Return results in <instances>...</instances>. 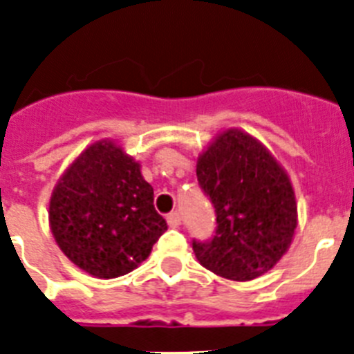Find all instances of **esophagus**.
I'll return each instance as SVG.
<instances>
[{
    "instance_id": "esophagus-1",
    "label": "esophagus",
    "mask_w": 354,
    "mask_h": 354,
    "mask_svg": "<svg viewBox=\"0 0 354 354\" xmlns=\"http://www.w3.org/2000/svg\"><path fill=\"white\" fill-rule=\"evenodd\" d=\"M167 224H169V227H180L181 224V216L178 212H173L167 215Z\"/></svg>"
}]
</instances>
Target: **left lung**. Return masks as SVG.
I'll list each match as a JSON object with an SVG mask.
<instances>
[{
    "instance_id": "1",
    "label": "left lung",
    "mask_w": 354,
    "mask_h": 354,
    "mask_svg": "<svg viewBox=\"0 0 354 354\" xmlns=\"http://www.w3.org/2000/svg\"><path fill=\"white\" fill-rule=\"evenodd\" d=\"M196 173L216 213L213 240L192 243L197 261L238 282L270 272L291 247L298 224L284 167L254 136L227 129L199 155Z\"/></svg>"
}]
</instances>
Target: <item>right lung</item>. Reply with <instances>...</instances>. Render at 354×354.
Returning a JSON list of instances; mask_svg holds the SVG:
<instances>
[{"instance_id":"1","label":"right lung","mask_w":354,"mask_h":354,"mask_svg":"<svg viewBox=\"0 0 354 354\" xmlns=\"http://www.w3.org/2000/svg\"><path fill=\"white\" fill-rule=\"evenodd\" d=\"M49 225L62 252L97 279L138 268L167 231L141 164L111 139L90 145L66 167L50 194Z\"/></svg>"}]
</instances>
